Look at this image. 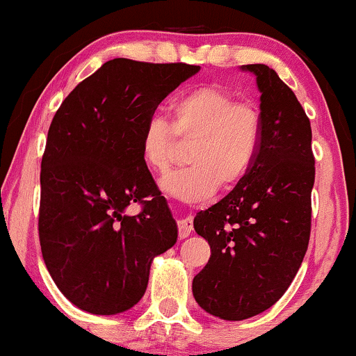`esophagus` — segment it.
<instances>
[{
	"label": "esophagus",
	"instance_id": "34e87169",
	"mask_svg": "<svg viewBox=\"0 0 356 356\" xmlns=\"http://www.w3.org/2000/svg\"><path fill=\"white\" fill-rule=\"evenodd\" d=\"M193 232V220L191 218H179L178 220V235L179 238H186Z\"/></svg>",
	"mask_w": 356,
	"mask_h": 356
}]
</instances>
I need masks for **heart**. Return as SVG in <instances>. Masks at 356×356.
I'll return each instance as SVG.
<instances>
[{
    "label": "heart",
    "instance_id": "obj_1",
    "mask_svg": "<svg viewBox=\"0 0 356 356\" xmlns=\"http://www.w3.org/2000/svg\"><path fill=\"white\" fill-rule=\"evenodd\" d=\"M263 138V118L252 102H236L227 88L204 85L178 96L170 104V124L149 118L141 131V156L154 173L173 165L177 140L191 143L190 168L161 179L170 196L202 203L218 186L233 190L252 171Z\"/></svg>",
    "mask_w": 356,
    "mask_h": 356
}]
</instances>
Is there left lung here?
<instances>
[{
    "mask_svg": "<svg viewBox=\"0 0 356 356\" xmlns=\"http://www.w3.org/2000/svg\"><path fill=\"white\" fill-rule=\"evenodd\" d=\"M241 70L257 76L261 93L260 153L245 181L193 221L211 248L193 296L228 321L268 310L293 282L310 241L315 183L310 120L295 93L266 65Z\"/></svg>",
    "mask_w": 356,
    "mask_h": 356,
    "instance_id": "obj_1",
    "label": "left lung"
}]
</instances>
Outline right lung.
<instances>
[{
  "instance_id": "1",
  "label": "right lung",
  "mask_w": 356,
  "mask_h": 356,
  "mask_svg": "<svg viewBox=\"0 0 356 356\" xmlns=\"http://www.w3.org/2000/svg\"><path fill=\"white\" fill-rule=\"evenodd\" d=\"M200 71L186 63L106 61L58 108L41 160L40 245L53 282L93 315L140 302L154 257L178 228L141 156V131L171 91ZM142 210L128 216L127 207Z\"/></svg>"
}]
</instances>
